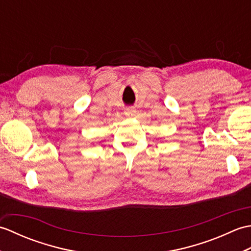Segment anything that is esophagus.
<instances>
[{"label": "esophagus", "mask_w": 251, "mask_h": 251, "mask_svg": "<svg viewBox=\"0 0 251 251\" xmlns=\"http://www.w3.org/2000/svg\"><path fill=\"white\" fill-rule=\"evenodd\" d=\"M125 115L126 116H128V117H134L135 115H136V113H137V111H136V109L135 108H127L126 110H125Z\"/></svg>", "instance_id": "34e87169"}]
</instances>
